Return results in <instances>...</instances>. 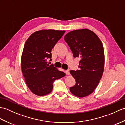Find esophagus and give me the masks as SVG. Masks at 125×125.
I'll use <instances>...</instances> for the list:
<instances>
[{
	"instance_id": "34e87169",
	"label": "esophagus",
	"mask_w": 125,
	"mask_h": 125,
	"mask_svg": "<svg viewBox=\"0 0 125 125\" xmlns=\"http://www.w3.org/2000/svg\"><path fill=\"white\" fill-rule=\"evenodd\" d=\"M65 73L66 75H69L70 74V72H69V70H67L65 71Z\"/></svg>"
}]
</instances>
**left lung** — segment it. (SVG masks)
Instances as JSON below:
<instances>
[{
  "instance_id": "left-lung-1",
  "label": "left lung",
  "mask_w": 125,
  "mask_h": 125,
  "mask_svg": "<svg viewBox=\"0 0 125 125\" xmlns=\"http://www.w3.org/2000/svg\"><path fill=\"white\" fill-rule=\"evenodd\" d=\"M74 57H80L79 70L70 73L76 83L70 88L79 97L87 96L94 92L103 73L104 52L102 42L94 32L82 29L69 32L64 37Z\"/></svg>"
}]
</instances>
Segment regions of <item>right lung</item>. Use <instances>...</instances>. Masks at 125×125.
Instances as JSON below:
<instances>
[{
  "instance_id": "1",
  "label": "right lung",
  "mask_w": 125,
  "mask_h": 125,
  "mask_svg": "<svg viewBox=\"0 0 125 125\" xmlns=\"http://www.w3.org/2000/svg\"><path fill=\"white\" fill-rule=\"evenodd\" d=\"M65 30H41L32 33L26 41L21 57V68L25 83L36 95L44 96L52 92L56 79L65 76L53 65L47 64L51 60V51Z\"/></svg>"
}]
</instances>
